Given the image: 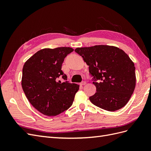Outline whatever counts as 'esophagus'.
I'll return each instance as SVG.
<instances>
[{
    "mask_svg": "<svg viewBox=\"0 0 151 151\" xmlns=\"http://www.w3.org/2000/svg\"><path fill=\"white\" fill-rule=\"evenodd\" d=\"M86 84V81H83V82H82V83H81V86H84V85H85Z\"/></svg>",
    "mask_w": 151,
    "mask_h": 151,
    "instance_id": "obj_1",
    "label": "esophagus"
}]
</instances>
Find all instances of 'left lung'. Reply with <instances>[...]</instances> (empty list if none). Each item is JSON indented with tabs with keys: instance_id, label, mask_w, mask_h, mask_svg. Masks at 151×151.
<instances>
[{
	"instance_id": "left-lung-1",
	"label": "left lung",
	"mask_w": 151,
	"mask_h": 151,
	"mask_svg": "<svg viewBox=\"0 0 151 151\" xmlns=\"http://www.w3.org/2000/svg\"><path fill=\"white\" fill-rule=\"evenodd\" d=\"M75 52L89 65L96 92L89 97L95 106L109 111L125 106L135 88L134 63L122 49L109 45L77 48Z\"/></svg>"
}]
</instances>
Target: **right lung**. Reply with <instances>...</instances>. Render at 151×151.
Listing matches in <instances>:
<instances>
[{
  "mask_svg": "<svg viewBox=\"0 0 151 151\" xmlns=\"http://www.w3.org/2000/svg\"><path fill=\"white\" fill-rule=\"evenodd\" d=\"M74 49L58 47L44 48L35 53L22 68L21 85L29 103L47 116H56L69 108L74 101L79 85L58 82L62 76L64 58Z\"/></svg>",
  "mask_w": 151,
  "mask_h": 151,
  "instance_id": "right-lung-1",
  "label": "right lung"
}]
</instances>
